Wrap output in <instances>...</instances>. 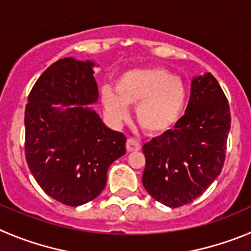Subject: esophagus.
Returning <instances> with one entry per match:
<instances>
[{
    "label": "esophagus",
    "mask_w": 251,
    "mask_h": 251,
    "mask_svg": "<svg viewBox=\"0 0 251 251\" xmlns=\"http://www.w3.org/2000/svg\"><path fill=\"white\" fill-rule=\"evenodd\" d=\"M126 150H127V152L140 151V150H141V145H140V142L137 141V140L128 139L127 141H126Z\"/></svg>",
    "instance_id": "obj_1"
}]
</instances>
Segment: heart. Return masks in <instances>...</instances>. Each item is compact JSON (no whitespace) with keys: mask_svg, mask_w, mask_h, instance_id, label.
Wrapping results in <instances>:
<instances>
[{"mask_svg":"<svg viewBox=\"0 0 251 251\" xmlns=\"http://www.w3.org/2000/svg\"><path fill=\"white\" fill-rule=\"evenodd\" d=\"M186 98L183 81L165 67L127 70L118 78L116 89L101 90L102 106L112 121L127 120L128 106H137V123L150 133L170 130L178 121Z\"/></svg>","mask_w":251,"mask_h":251,"instance_id":"b5f03b06","label":"heart"}]
</instances>
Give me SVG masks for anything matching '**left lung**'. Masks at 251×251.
<instances>
[{"label":"left lung","instance_id":"obj_1","mask_svg":"<svg viewBox=\"0 0 251 251\" xmlns=\"http://www.w3.org/2000/svg\"><path fill=\"white\" fill-rule=\"evenodd\" d=\"M230 107L217 79L207 73L192 80L186 114L144 145L142 183L151 197L171 208L189 204L221 175L230 130Z\"/></svg>","mask_w":251,"mask_h":251}]
</instances>
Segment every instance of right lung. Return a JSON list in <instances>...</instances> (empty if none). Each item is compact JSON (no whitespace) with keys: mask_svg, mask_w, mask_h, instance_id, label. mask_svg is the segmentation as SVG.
<instances>
[{"mask_svg":"<svg viewBox=\"0 0 251 251\" xmlns=\"http://www.w3.org/2000/svg\"><path fill=\"white\" fill-rule=\"evenodd\" d=\"M93 63L64 58L43 72L25 111V161L41 188L62 204L97 198L106 172L126 152L124 133L112 131L88 106L98 100ZM53 103L76 104L60 110Z\"/></svg>","mask_w":251,"mask_h":251,"instance_id":"1","label":"right lung"}]
</instances>
